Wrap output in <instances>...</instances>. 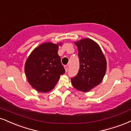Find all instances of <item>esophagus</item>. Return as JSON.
Segmentation results:
<instances>
[{
	"mask_svg": "<svg viewBox=\"0 0 131 131\" xmlns=\"http://www.w3.org/2000/svg\"><path fill=\"white\" fill-rule=\"evenodd\" d=\"M64 68H65V70H66V72H67V70H68V66H64Z\"/></svg>",
	"mask_w": 131,
	"mask_h": 131,
	"instance_id": "esophagus-1",
	"label": "esophagus"
}]
</instances>
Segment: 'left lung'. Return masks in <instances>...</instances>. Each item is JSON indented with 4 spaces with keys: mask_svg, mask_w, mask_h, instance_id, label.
Returning <instances> with one entry per match:
<instances>
[{
    "mask_svg": "<svg viewBox=\"0 0 131 131\" xmlns=\"http://www.w3.org/2000/svg\"><path fill=\"white\" fill-rule=\"evenodd\" d=\"M75 44L78 50L80 69L71 81L75 89L85 92L103 80L106 71V61L99 46L92 40L86 38Z\"/></svg>",
    "mask_w": 131,
    "mask_h": 131,
    "instance_id": "8db88e82",
    "label": "left lung"
}]
</instances>
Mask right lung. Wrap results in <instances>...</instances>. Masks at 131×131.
<instances>
[{"instance_id": "right-lung-1", "label": "right lung", "mask_w": 131, "mask_h": 131, "mask_svg": "<svg viewBox=\"0 0 131 131\" xmlns=\"http://www.w3.org/2000/svg\"><path fill=\"white\" fill-rule=\"evenodd\" d=\"M58 46L45 43L35 48L25 65L28 83L40 92H47L54 88L65 69L58 54Z\"/></svg>"}]
</instances>
